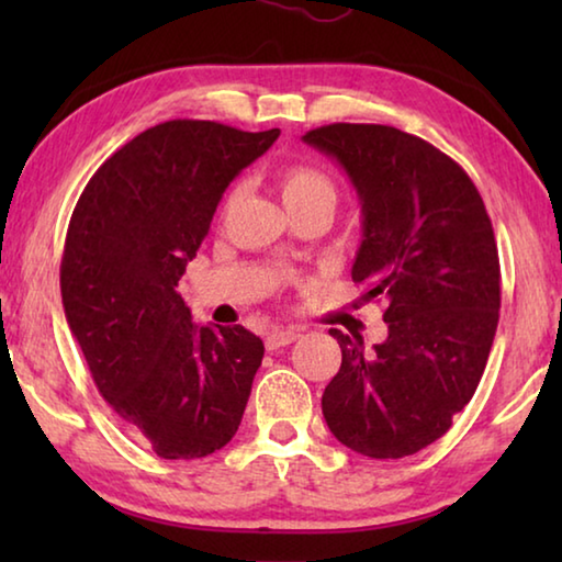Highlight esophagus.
<instances>
[{"instance_id":"esophagus-1","label":"esophagus","mask_w":562,"mask_h":562,"mask_svg":"<svg viewBox=\"0 0 562 562\" xmlns=\"http://www.w3.org/2000/svg\"><path fill=\"white\" fill-rule=\"evenodd\" d=\"M294 339H300V329H294V327L270 329L268 335H265V347H268V349H280V347L292 345Z\"/></svg>"}]
</instances>
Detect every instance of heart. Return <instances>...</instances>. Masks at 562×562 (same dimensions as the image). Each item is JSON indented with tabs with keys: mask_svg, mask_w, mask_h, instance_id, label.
Here are the masks:
<instances>
[{
	"mask_svg": "<svg viewBox=\"0 0 562 562\" xmlns=\"http://www.w3.org/2000/svg\"><path fill=\"white\" fill-rule=\"evenodd\" d=\"M278 190L288 213L300 211V207H327L329 213H335L337 205V188L331 183V178L325 170L310 164H294L288 166L278 176ZM235 198V190L227 198L231 203Z\"/></svg>",
	"mask_w": 562,
	"mask_h": 562,
	"instance_id": "1",
	"label": "heart"
}]
</instances>
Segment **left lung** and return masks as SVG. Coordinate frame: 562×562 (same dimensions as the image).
Returning a JSON list of instances; mask_svg holds the SVG:
<instances>
[{"label": "left lung", "instance_id": "8db88e82", "mask_svg": "<svg viewBox=\"0 0 562 562\" xmlns=\"http://www.w3.org/2000/svg\"><path fill=\"white\" fill-rule=\"evenodd\" d=\"M347 170L361 203L351 280L386 302L389 335L364 351L337 337L322 394L329 431L369 459H404L451 429L486 369L501 310L493 225L469 173L394 126L329 123L304 133Z\"/></svg>", "mask_w": 562, "mask_h": 562}]
</instances>
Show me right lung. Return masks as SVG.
<instances>
[{"instance_id": "obj_1", "label": "right lung", "mask_w": 562, "mask_h": 562, "mask_svg": "<svg viewBox=\"0 0 562 562\" xmlns=\"http://www.w3.org/2000/svg\"><path fill=\"white\" fill-rule=\"evenodd\" d=\"M280 128L176 119L138 133L83 188L61 258V300L93 384L160 459H203L233 439L265 347L198 327L178 294L225 188Z\"/></svg>"}]
</instances>
